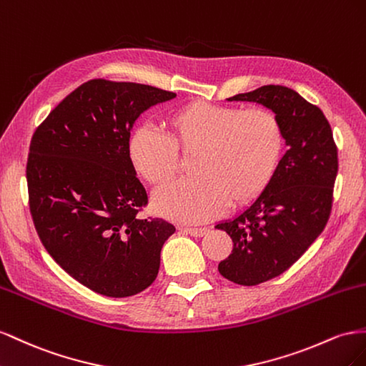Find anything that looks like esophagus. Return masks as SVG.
Listing matches in <instances>:
<instances>
[{
  "label": "esophagus",
  "mask_w": 366,
  "mask_h": 366,
  "mask_svg": "<svg viewBox=\"0 0 366 366\" xmlns=\"http://www.w3.org/2000/svg\"><path fill=\"white\" fill-rule=\"evenodd\" d=\"M182 232L193 236V237H202V236H205L208 233V229L207 228H184Z\"/></svg>",
  "instance_id": "obj_1"
}]
</instances>
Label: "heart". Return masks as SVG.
<instances>
[{
  "mask_svg": "<svg viewBox=\"0 0 366 366\" xmlns=\"http://www.w3.org/2000/svg\"><path fill=\"white\" fill-rule=\"evenodd\" d=\"M164 127L167 137L147 127L134 130L129 158L142 179L161 185L177 172V152H196V176L165 185L153 196L156 213L184 224L210 221L228 204L253 202L273 177L284 144L280 125L268 110L204 99L172 109Z\"/></svg>",
  "mask_w": 366,
  "mask_h": 366,
  "instance_id": "1",
  "label": "heart"
}]
</instances>
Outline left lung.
<instances>
[{
  "label": "left lung",
  "mask_w": 366,
  "mask_h": 366,
  "mask_svg": "<svg viewBox=\"0 0 366 366\" xmlns=\"http://www.w3.org/2000/svg\"><path fill=\"white\" fill-rule=\"evenodd\" d=\"M227 101L256 102L273 112L287 145L264 193L236 217L216 224L233 241L219 273L249 287L284 273L325 228L337 149L325 114L288 87L264 86Z\"/></svg>",
  "instance_id": "obj_1"
}]
</instances>
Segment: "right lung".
I'll use <instances>...</instances> for the list:
<instances>
[{"mask_svg": "<svg viewBox=\"0 0 366 366\" xmlns=\"http://www.w3.org/2000/svg\"><path fill=\"white\" fill-rule=\"evenodd\" d=\"M176 93L92 79L34 133L27 161L30 213L41 242L79 284L107 297L149 288L176 228L142 219L149 197L129 158L134 122Z\"/></svg>", "mask_w": 366, "mask_h": 366, "instance_id": "right-lung-1", "label": "right lung"}]
</instances>
